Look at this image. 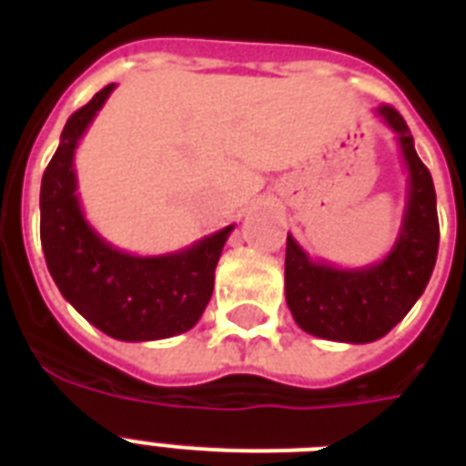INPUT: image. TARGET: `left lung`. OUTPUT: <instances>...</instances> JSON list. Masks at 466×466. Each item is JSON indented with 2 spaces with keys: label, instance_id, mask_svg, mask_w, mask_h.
<instances>
[{
  "label": "left lung",
  "instance_id": "1",
  "mask_svg": "<svg viewBox=\"0 0 466 466\" xmlns=\"http://www.w3.org/2000/svg\"><path fill=\"white\" fill-rule=\"evenodd\" d=\"M399 135L409 167V203L399 239L387 258L358 270L331 268L288 234L285 299L302 331L329 340L370 343L390 333L423 295L438 258L441 225L431 171L413 149L411 130L394 106L377 108Z\"/></svg>",
  "mask_w": 466,
  "mask_h": 466
}]
</instances>
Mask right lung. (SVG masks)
<instances>
[{
    "label": "right lung",
    "mask_w": 466,
    "mask_h": 466,
    "mask_svg": "<svg viewBox=\"0 0 466 466\" xmlns=\"http://www.w3.org/2000/svg\"><path fill=\"white\" fill-rule=\"evenodd\" d=\"M113 84L69 116L40 183V244L62 298L118 340H157L198 324L210 302L215 268L234 225L167 256L113 248L84 219L72 168L75 149Z\"/></svg>",
    "instance_id": "1"
}]
</instances>
